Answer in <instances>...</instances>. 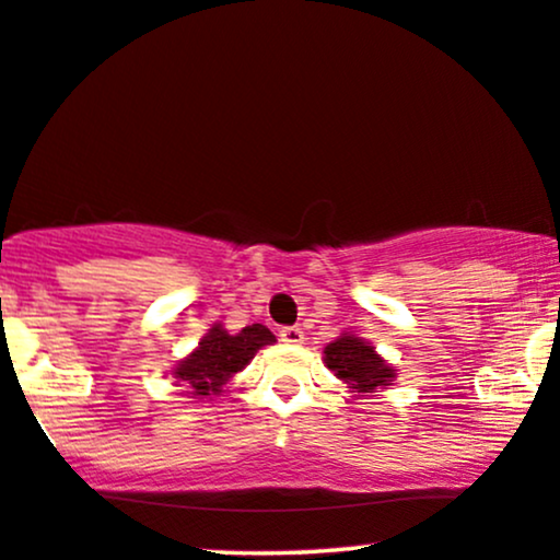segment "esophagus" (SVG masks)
I'll return each instance as SVG.
<instances>
[{
    "label": "esophagus",
    "instance_id": "1",
    "mask_svg": "<svg viewBox=\"0 0 560 560\" xmlns=\"http://www.w3.org/2000/svg\"><path fill=\"white\" fill-rule=\"evenodd\" d=\"M279 338L284 340V342H292V346H300V342L304 340V332H302V327L289 325V327H281Z\"/></svg>",
    "mask_w": 560,
    "mask_h": 560
}]
</instances>
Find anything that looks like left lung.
<instances>
[{"label":"left lung","mask_w":560,"mask_h":560,"mask_svg":"<svg viewBox=\"0 0 560 560\" xmlns=\"http://www.w3.org/2000/svg\"><path fill=\"white\" fill-rule=\"evenodd\" d=\"M327 369L342 378L350 389L374 392L378 386L394 382V369L386 366L382 355L366 340L353 338V335H340L338 340L325 348Z\"/></svg>","instance_id":"left-lung-1"}]
</instances>
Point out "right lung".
I'll return each mask as SVG.
<instances>
[{"label": "right lung", "instance_id": "obj_1", "mask_svg": "<svg viewBox=\"0 0 560 560\" xmlns=\"http://www.w3.org/2000/svg\"><path fill=\"white\" fill-rule=\"evenodd\" d=\"M276 338L266 325H248L237 335H230L214 325L199 348L174 371L176 382L189 386V394L199 399L218 397L228 378L245 369L258 348L271 346Z\"/></svg>", "mask_w": 560, "mask_h": 560}]
</instances>
